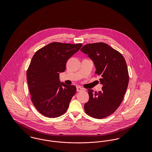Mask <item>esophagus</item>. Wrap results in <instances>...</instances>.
I'll return each instance as SVG.
<instances>
[{
	"label": "esophagus",
	"instance_id": "esophagus-1",
	"mask_svg": "<svg viewBox=\"0 0 152 152\" xmlns=\"http://www.w3.org/2000/svg\"><path fill=\"white\" fill-rule=\"evenodd\" d=\"M76 89H77V92H80V91H83V88H81L80 86L76 87Z\"/></svg>",
	"mask_w": 152,
	"mask_h": 152
}]
</instances>
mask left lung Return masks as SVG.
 <instances>
[{
	"mask_svg": "<svg viewBox=\"0 0 152 152\" xmlns=\"http://www.w3.org/2000/svg\"><path fill=\"white\" fill-rule=\"evenodd\" d=\"M80 50L94 62L103 85L98 92L88 89L84 111L94 118H104L116 111L124 98L129 80L127 64L122 54L103 42L87 44Z\"/></svg>",
	"mask_w": 152,
	"mask_h": 152,
	"instance_id": "8db88e82",
	"label": "left lung"
}]
</instances>
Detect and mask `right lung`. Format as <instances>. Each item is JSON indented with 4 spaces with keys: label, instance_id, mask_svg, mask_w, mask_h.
Here are the masks:
<instances>
[{
    "label": "right lung",
    "instance_id": "right-lung-1",
    "mask_svg": "<svg viewBox=\"0 0 152 152\" xmlns=\"http://www.w3.org/2000/svg\"><path fill=\"white\" fill-rule=\"evenodd\" d=\"M82 46L52 42L33 56L26 73L27 83L31 100L43 115L56 118L68 110L76 88L61 83L59 75L65 71L68 60Z\"/></svg>",
    "mask_w": 152,
    "mask_h": 152
}]
</instances>
